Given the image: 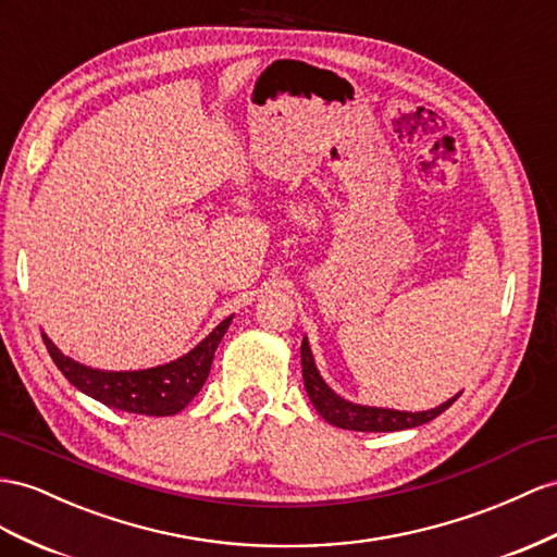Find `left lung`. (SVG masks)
<instances>
[{
  "instance_id": "obj_1",
  "label": "left lung",
  "mask_w": 557,
  "mask_h": 557,
  "mask_svg": "<svg viewBox=\"0 0 557 557\" xmlns=\"http://www.w3.org/2000/svg\"><path fill=\"white\" fill-rule=\"evenodd\" d=\"M301 367H304V383L306 393L310 397L312 407L318 409V414L336 428H344V431H362V433H393V431H407V428H417L428 421L437 419L442 411L449 409L456 397H449L447 403H442L433 409L425 411H400V409H386V407H369L344 400V397L336 395L326 381L320 376V369L312 358V350L308 344V336H304L301 344Z\"/></svg>"
}]
</instances>
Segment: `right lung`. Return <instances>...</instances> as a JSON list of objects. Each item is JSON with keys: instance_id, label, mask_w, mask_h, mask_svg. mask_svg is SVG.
Segmentation results:
<instances>
[{"instance_id": "1", "label": "right lung", "mask_w": 557, "mask_h": 557, "mask_svg": "<svg viewBox=\"0 0 557 557\" xmlns=\"http://www.w3.org/2000/svg\"><path fill=\"white\" fill-rule=\"evenodd\" d=\"M231 322L233 315L225 318L216 330L181 358L150 369H134V372H108V369L79 364L55 348L47 334H41V338H45L55 367L84 395L94 397L106 407L132 411V414L174 417L202 391L213 362V352H216Z\"/></svg>"}]
</instances>
